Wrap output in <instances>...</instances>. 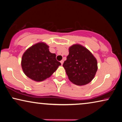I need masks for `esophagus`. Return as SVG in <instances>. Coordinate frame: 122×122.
I'll use <instances>...</instances> for the list:
<instances>
[{"label": "esophagus", "instance_id": "1", "mask_svg": "<svg viewBox=\"0 0 122 122\" xmlns=\"http://www.w3.org/2000/svg\"><path fill=\"white\" fill-rule=\"evenodd\" d=\"M60 62H61V65H62V64L63 63V60H61V61H60Z\"/></svg>", "mask_w": 122, "mask_h": 122}]
</instances>
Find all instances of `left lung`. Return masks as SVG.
Instances as JSON below:
<instances>
[{
	"label": "left lung",
	"instance_id": "8db88e82",
	"mask_svg": "<svg viewBox=\"0 0 122 122\" xmlns=\"http://www.w3.org/2000/svg\"><path fill=\"white\" fill-rule=\"evenodd\" d=\"M63 67L71 82L84 85L94 79L97 70V63L89 50L80 44H74L69 48V54Z\"/></svg>",
	"mask_w": 122,
	"mask_h": 122
}]
</instances>
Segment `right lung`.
I'll return each instance as SVG.
<instances>
[{
  "instance_id": "add662e5",
  "label": "right lung",
  "mask_w": 122,
  "mask_h": 122,
  "mask_svg": "<svg viewBox=\"0 0 122 122\" xmlns=\"http://www.w3.org/2000/svg\"><path fill=\"white\" fill-rule=\"evenodd\" d=\"M49 46L40 42L29 48L23 54L21 66L24 73L33 81H44L53 74L61 63L56 54L49 51Z\"/></svg>"
}]
</instances>
